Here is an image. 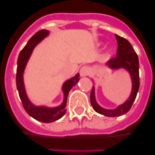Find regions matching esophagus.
<instances>
[{"instance_id": "esophagus-1", "label": "esophagus", "mask_w": 155, "mask_h": 155, "mask_svg": "<svg viewBox=\"0 0 155 155\" xmlns=\"http://www.w3.org/2000/svg\"><path fill=\"white\" fill-rule=\"evenodd\" d=\"M88 73H89V68L86 66L82 67V68L80 69V70H79V74H80L81 77H84V76H87Z\"/></svg>"}]
</instances>
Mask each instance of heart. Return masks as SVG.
Returning a JSON list of instances; mask_svg holds the SVG:
<instances>
[{"mask_svg": "<svg viewBox=\"0 0 155 155\" xmlns=\"http://www.w3.org/2000/svg\"><path fill=\"white\" fill-rule=\"evenodd\" d=\"M103 44H104V43H100V44H99V46H102ZM107 52V53H111V52H112V48H108Z\"/></svg>", "mask_w": 155, "mask_h": 155, "instance_id": "1", "label": "heart"}]
</instances>
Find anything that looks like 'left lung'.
<instances>
[{"mask_svg": "<svg viewBox=\"0 0 155 155\" xmlns=\"http://www.w3.org/2000/svg\"><path fill=\"white\" fill-rule=\"evenodd\" d=\"M118 42V50L115 58L107 62V66L111 70L124 69L130 76L132 82V90L129 97L124 104H121L115 109H108L101 107L97 104L95 97V87L93 85L91 93V103L93 109L98 113L107 117H117L124 115L130 109L137 97V92L140 87V73H139V59L137 53L128 40L115 34Z\"/></svg>", "mask_w": 155, "mask_h": 155, "instance_id": "8db88e82", "label": "left lung"}]
</instances>
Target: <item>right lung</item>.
Returning <instances> with one entry per match:
<instances>
[{"instance_id": "add662e5", "label": "right lung", "mask_w": 155, "mask_h": 155, "mask_svg": "<svg viewBox=\"0 0 155 155\" xmlns=\"http://www.w3.org/2000/svg\"><path fill=\"white\" fill-rule=\"evenodd\" d=\"M49 34L47 30H41L36 33L28 40L26 46L23 48L18 55L17 61V73H16V86L18 89L19 97L24 109L30 116L34 119L43 123H51L60 119L66 112L67 101L69 92L71 88L76 85L79 80V74L76 73V76L65 81L62 85V91L64 93L63 102L61 105L54 107H48L46 106H36L30 101L26 93L25 87L24 83V72L28 61L30 57L34 51V48L44 40Z\"/></svg>"}]
</instances>
